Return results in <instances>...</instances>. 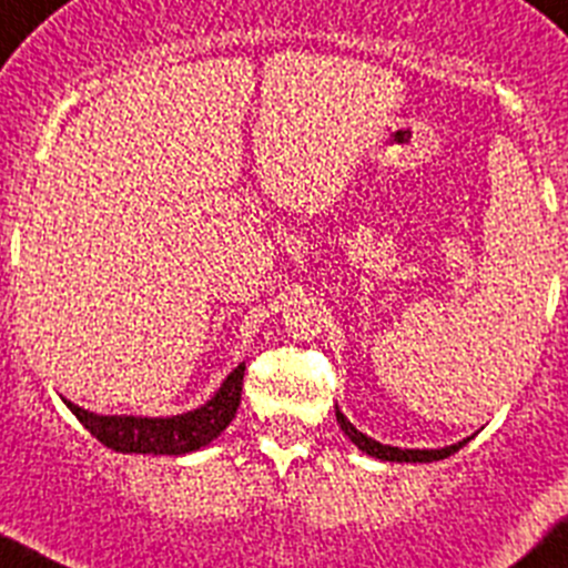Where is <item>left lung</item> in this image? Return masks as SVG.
I'll return each mask as SVG.
<instances>
[{
    "instance_id": "obj_1",
    "label": "left lung",
    "mask_w": 568,
    "mask_h": 568,
    "mask_svg": "<svg viewBox=\"0 0 568 568\" xmlns=\"http://www.w3.org/2000/svg\"><path fill=\"white\" fill-rule=\"evenodd\" d=\"M336 422H339V427H342V433H345L347 438H351V442L356 444V447L362 449V453H367V456H373V458H379V462H396V464H430V462H442V458H447V456H453V453H458V449L464 447V444L469 442V438L473 436H467V438H462V442L458 444H449V447H438V449H402V447H390V444H382V442H376V438H371V436H365V433L362 430H356L354 424L347 422L345 418V413L339 410V407H336Z\"/></svg>"
}]
</instances>
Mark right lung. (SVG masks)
<instances>
[{
    "label": "right lung",
    "mask_w": 568,
    "mask_h": 568,
    "mask_svg": "<svg viewBox=\"0 0 568 568\" xmlns=\"http://www.w3.org/2000/svg\"><path fill=\"white\" fill-rule=\"evenodd\" d=\"M243 371H246V362H240L229 373L206 405L178 413V416H101V413H90L73 405L68 398H64V405L84 424V430H90V436H95L115 453L186 456V453H195V449L212 444L232 424L240 407Z\"/></svg>",
    "instance_id": "obj_1"
}]
</instances>
